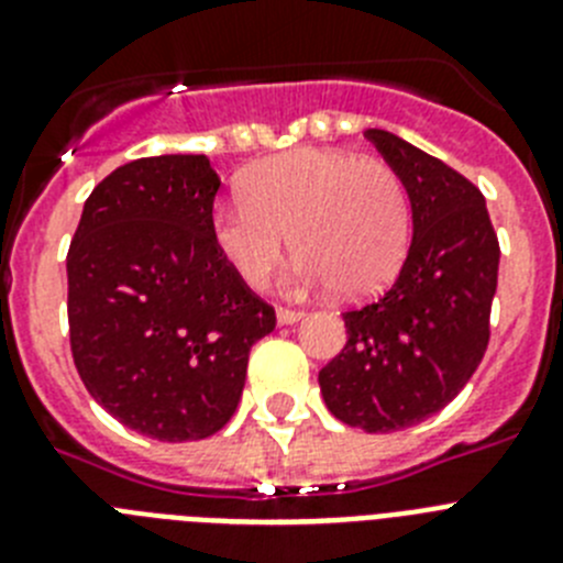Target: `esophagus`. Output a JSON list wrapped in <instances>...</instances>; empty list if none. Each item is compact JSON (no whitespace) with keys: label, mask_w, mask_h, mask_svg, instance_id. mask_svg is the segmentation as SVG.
<instances>
[{"label":"esophagus","mask_w":563,"mask_h":563,"mask_svg":"<svg viewBox=\"0 0 563 563\" xmlns=\"http://www.w3.org/2000/svg\"><path fill=\"white\" fill-rule=\"evenodd\" d=\"M276 318H278V324H296V321H301V318H305V312L290 310V307H278Z\"/></svg>","instance_id":"esophagus-1"}]
</instances>
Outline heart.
<instances>
[{"mask_svg": "<svg viewBox=\"0 0 563 563\" xmlns=\"http://www.w3.org/2000/svg\"><path fill=\"white\" fill-rule=\"evenodd\" d=\"M239 188L211 208V239L251 287L271 282L287 236L301 256L292 285H335L343 296L380 290L409 251V194L377 157L292 148L247 168Z\"/></svg>", "mask_w": 563, "mask_h": 563, "instance_id": "b5f03b06", "label": "heart"}]
</instances>
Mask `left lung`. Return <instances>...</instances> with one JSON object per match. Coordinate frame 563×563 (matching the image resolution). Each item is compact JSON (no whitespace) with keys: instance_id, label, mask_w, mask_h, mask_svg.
I'll list each match as a JSON object with an SVG mask.
<instances>
[{"instance_id":"8db88e82","label":"left lung","mask_w":563,"mask_h":563,"mask_svg":"<svg viewBox=\"0 0 563 563\" xmlns=\"http://www.w3.org/2000/svg\"><path fill=\"white\" fill-rule=\"evenodd\" d=\"M363 134L400 174L415 236L395 285L343 312L346 343L318 383L338 420L389 434L445 409L479 366L490 338L499 239L485 197L460 172L391 132Z\"/></svg>"}]
</instances>
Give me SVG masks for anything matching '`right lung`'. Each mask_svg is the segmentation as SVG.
<instances>
[{
	"label": "right lung",
	"mask_w": 563,
	"mask_h": 563,
	"mask_svg": "<svg viewBox=\"0 0 563 563\" xmlns=\"http://www.w3.org/2000/svg\"><path fill=\"white\" fill-rule=\"evenodd\" d=\"M220 177L206 154L114 168L84 202L67 253L69 350L126 429L206 440L233 417L251 346L276 312L211 239Z\"/></svg>",
	"instance_id": "right-lung-1"
}]
</instances>
